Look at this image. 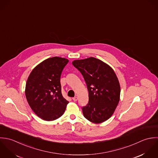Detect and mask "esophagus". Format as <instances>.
Returning a JSON list of instances; mask_svg holds the SVG:
<instances>
[{
  "label": "esophagus",
  "instance_id": "1",
  "mask_svg": "<svg viewBox=\"0 0 158 158\" xmlns=\"http://www.w3.org/2000/svg\"><path fill=\"white\" fill-rule=\"evenodd\" d=\"M78 99V98L77 96H74V98H73V100L74 101H76Z\"/></svg>",
  "mask_w": 158,
  "mask_h": 158
}]
</instances>
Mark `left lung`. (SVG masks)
Here are the masks:
<instances>
[{"instance_id":"1","label":"left lung","mask_w":158,"mask_h":158,"mask_svg":"<svg viewBox=\"0 0 158 158\" xmlns=\"http://www.w3.org/2000/svg\"><path fill=\"white\" fill-rule=\"evenodd\" d=\"M72 64L82 74L89 91V103L82 107L84 116L94 123L107 120L118 104L120 85L114 69L107 63L89 57Z\"/></svg>"}]
</instances>
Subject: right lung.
Returning <instances> with one entry per match:
<instances>
[{"label": "right lung", "mask_w": 158, "mask_h": 158, "mask_svg": "<svg viewBox=\"0 0 158 158\" xmlns=\"http://www.w3.org/2000/svg\"><path fill=\"white\" fill-rule=\"evenodd\" d=\"M69 60L54 57L36 66L26 85L27 101L35 114L43 120L53 121L60 117L68 101L62 95L60 76Z\"/></svg>", "instance_id": "add662e5"}]
</instances>
